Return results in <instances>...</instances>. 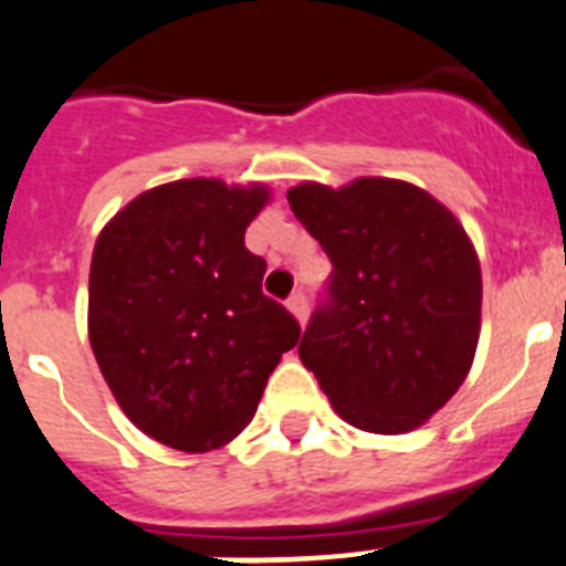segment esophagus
I'll return each mask as SVG.
<instances>
[{
	"instance_id": "1",
	"label": "esophagus",
	"mask_w": 566,
	"mask_h": 566,
	"mask_svg": "<svg viewBox=\"0 0 566 566\" xmlns=\"http://www.w3.org/2000/svg\"><path fill=\"white\" fill-rule=\"evenodd\" d=\"M287 310L295 315V321H298L302 327H304V324H307V313H310V310H307V298H304V293H293V295H290V298H287Z\"/></svg>"
}]
</instances>
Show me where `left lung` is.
<instances>
[{
	"instance_id": "left-lung-1",
	"label": "left lung",
	"mask_w": 566,
	"mask_h": 566,
	"mask_svg": "<svg viewBox=\"0 0 566 566\" xmlns=\"http://www.w3.org/2000/svg\"><path fill=\"white\" fill-rule=\"evenodd\" d=\"M287 200L333 262L298 358L349 426L415 431L457 395L480 344L471 237L426 188L391 177L298 182Z\"/></svg>"
}]
</instances>
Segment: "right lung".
Segmentation results:
<instances>
[{"label": "right lung", "instance_id": "1", "mask_svg": "<svg viewBox=\"0 0 566 566\" xmlns=\"http://www.w3.org/2000/svg\"><path fill=\"white\" fill-rule=\"evenodd\" d=\"M268 202L262 182L175 180L126 202L95 239L90 344L124 415L163 446H228L298 344L293 315L262 293L268 264L245 248Z\"/></svg>", "mask_w": 566, "mask_h": 566}]
</instances>
